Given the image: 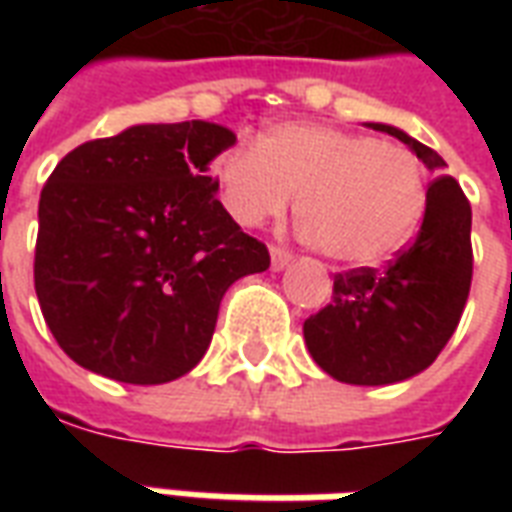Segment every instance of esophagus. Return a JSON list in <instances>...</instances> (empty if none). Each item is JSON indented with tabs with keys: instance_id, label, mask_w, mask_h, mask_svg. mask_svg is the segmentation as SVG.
Instances as JSON below:
<instances>
[{
	"instance_id": "34e87169",
	"label": "esophagus",
	"mask_w": 512,
	"mask_h": 512,
	"mask_svg": "<svg viewBox=\"0 0 512 512\" xmlns=\"http://www.w3.org/2000/svg\"><path fill=\"white\" fill-rule=\"evenodd\" d=\"M289 260H292V252L284 247H271V268L273 271H281V268H287Z\"/></svg>"
}]
</instances>
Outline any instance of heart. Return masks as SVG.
Wrapping results in <instances>:
<instances>
[{
	"label": "heart",
	"instance_id": "b5f03b06",
	"mask_svg": "<svg viewBox=\"0 0 512 512\" xmlns=\"http://www.w3.org/2000/svg\"><path fill=\"white\" fill-rule=\"evenodd\" d=\"M220 201L244 228L295 220L321 255L377 265L404 247L428 204V172L409 148L311 122H281L260 148L236 146L217 164Z\"/></svg>",
	"mask_w": 512,
	"mask_h": 512
}]
</instances>
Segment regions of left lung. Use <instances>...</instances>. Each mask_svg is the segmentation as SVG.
I'll return each mask as SVG.
<instances>
[{"label": "left lung", "mask_w": 512, "mask_h": 512, "mask_svg": "<svg viewBox=\"0 0 512 512\" xmlns=\"http://www.w3.org/2000/svg\"><path fill=\"white\" fill-rule=\"evenodd\" d=\"M388 132L412 148L433 172L428 204L414 241L385 271L337 273L332 303L303 324L313 361L348 385H393L428 369L460 324L473 279L470 204L460 183L444 175L446 162L390 124Z\"/></svg>", "instance_id": "left-lung-1"}]
</instances>
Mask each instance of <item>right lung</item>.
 I'll return each mask as SVG.
<instances>
[{
	"label": "right lung",
	"instance_id": "1",
	"mask_svg": "<svg viewBox=\"0 0 512 512\" xmlns=\"http://www.w3.org/2000/svg\"><path fill=\"white\" fill-rule=\"evenodd\" d=\"M223 124H135L60 159L39 199L34 287L76 364L130 385L183 377L207 353L233 281L271 265L220 201Z\"/></svg>",
	"mask_w": 512,
	"mask_h": 512
}]
</instances>
